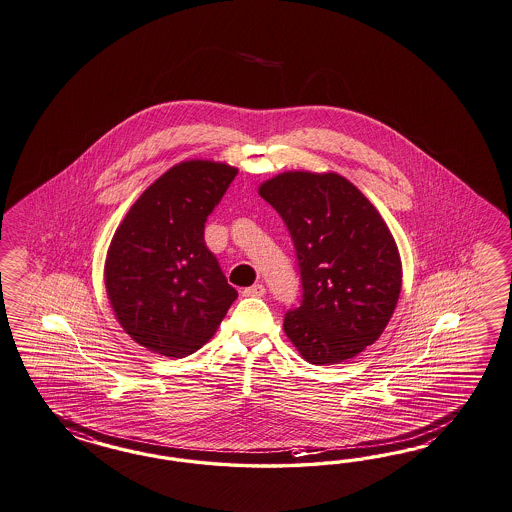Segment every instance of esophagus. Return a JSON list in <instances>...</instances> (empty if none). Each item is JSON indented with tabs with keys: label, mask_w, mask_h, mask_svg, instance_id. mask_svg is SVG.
<instances>
[{
	"label": "esophagus",
	"mask_w": 512,
	"mask_h": 512,
	"mask_svg": "<svg viewBox=\"0 0 512 512\" xmlns=\"http://www.w3.org/2000/svg\"><path fill=\"white\" fill-rule=\"evenodd\" d=\"M264 294V285L261 283H257V285H251L248 289H244L242 291V296H246V298H259V296H263Z\"/></svg>",
	"instance_id": "esophagus-1"
}]
</instances>
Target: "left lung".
<instances>
[{"label":"left lung","mask_w":512,"mask_h":512,"mask_svg":"<svg viewBox=\"0 0 512 512\" xmlns=\"http://www.w3.org/2000/svg\"><path fill=\"white\" fill-rule=\"evenodd\" d=\"M259 195L291 233L302 304L283 330L305 361L358 356L386 330L402 287L401 255L373 203L337 173L287 171Z\"/></svg>","instance_id":"obj_1"}]
</instances>
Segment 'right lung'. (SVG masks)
I'll use <instances>...</instances> for the list:
<instances>
[{"label": "right lung", "instance_id": "add662e5", "mask_svg": "<svg viewBox=\"0 0 512 512\" xmlns=\"http://www.w3.org/2000/svg\"><path fill=\"white\" fill-rule=\"evenodd\" d=\"M236 167L188 160L139 195L111 238L104 281L111 309L136 343L167 358L194 354L238 292L205 244V223Z\"/></svg>", "mask_w": 512, "mask_h": 512}]
</instances>
